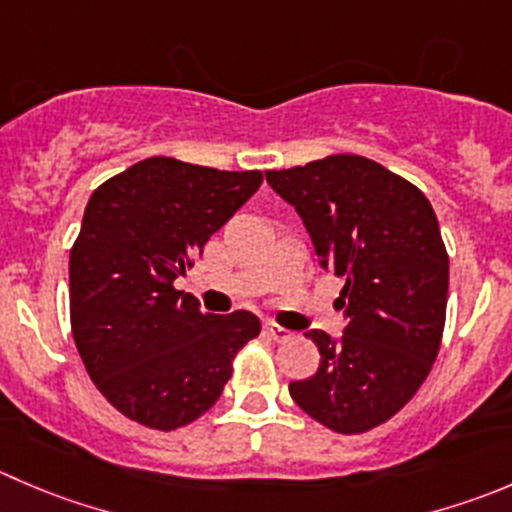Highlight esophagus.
<instances>
[{
  "instance_id": "esophagus-1",
  "label": "esophagus",
  "mask_w": 512,
  "mask_h": 512,
  "mask_svg": "<svg viewBox=\"0 0 512 512\" xmlns=\"http://www.w3.org/2000/svg\"><path fill=\"white\" fill-rule=\"evenodd\" d=\"M265 332L275 342H285V340H290V337H292V332L287 330V327H280L277 322H265Z\"/></svg>"
}]
</instances>
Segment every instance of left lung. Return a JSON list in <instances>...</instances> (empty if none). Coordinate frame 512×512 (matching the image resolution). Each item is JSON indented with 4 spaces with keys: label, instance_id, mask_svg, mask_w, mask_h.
<instances>
[{
    "label": "left lung",
    "instance_id": "obj_1",
    "mask_svg": "<svg viewBox=\"0 0 512 512\" xmlns=\"http://www.w3.org/2000/svg\"><path fill=\"white\" fill-rule=\"evenodd\" d=\"M267 182L345 280L342 337L307 332L320 367L290 395L335 433H367L408 405L438 357L450 275L438 217L418 187L360 155L270 170Z\"/></svg>",
    "mask_w": 512,
    "mask_h": 512
}]
</instances>
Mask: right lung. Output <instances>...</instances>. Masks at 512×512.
Masks as SVG:
<instances>
[{"instance_id": "add662e5", "label": "right lung", "mask_w": 512, "mask_h": 512, "mask_svg": "<svg viewBox=\"0 0 512 512\" xmlns=\"http://www.w3.org/2000/svg\"><path fill=\"white\" fill-rule=\"evenodd\" d=\"M262 172L150 157L92 192L69 252V317L99 393L152 430L190 425L222 395L252 312H202L172 282L250 200Z\"/></svg>"}]
</instances>
